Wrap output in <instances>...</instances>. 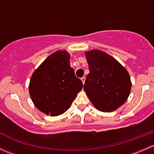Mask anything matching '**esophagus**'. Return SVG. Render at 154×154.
Instances as JSON below:
<instances>
[{
  "label": "esophagus",
  "mask_w": 154,
  "mask_h": 154,
  "mask_svg": "<svg viewBox=\"0 0 154 154\" xmlns=\"http://www.w3.org/2000/svg\"><path fill=\"white\" fill-rule=\"evenodd\" d=\"M81 80H82V82H83V84H84V83H85V81H86V78H85L84 77H82V78H81Z\"/></svg>",
  "instance_id": "obj_1"
}]
</instances>
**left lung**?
I'll return each instance as SVG.
<instances>
[{
    "instance_id": "8db88e82",
    "label": "left lung",
    "mask_w": 154,
    "mask_h": 154,
    "mask_svg": "<svg viewBox=\"0 0 154 154\" xmlns=\"http://www.w3.org/2000/svg\"><path fill=\"white\" fill-rule=\"evenodd\" d=\"M89 74L84 88L96 109L112 112L125 103L131 90L130 75L116 59L103 51L86 52Z\"/></svg>"
}]
</instances>
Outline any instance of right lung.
I'll list each match as a JSON object with an SVG mask.
<instances>
[{
  "instance_id": "add662e5",
  "label": "right lung",
  "mask_w": 154,
  "mask_h": 154,
  "mask_svg": "<svg viewBox=\"0 0 154 154\" xmlns=\"http://www.w3.org/2000/svg\"><path fill=\"white\" fill-rule=\"evenodd\" d=\"M70 54L57 51L32 74L29 92L34 105L41 112L56 116L71 106L83 85L70 66Z\"/></svg>"
}]
</instances>
